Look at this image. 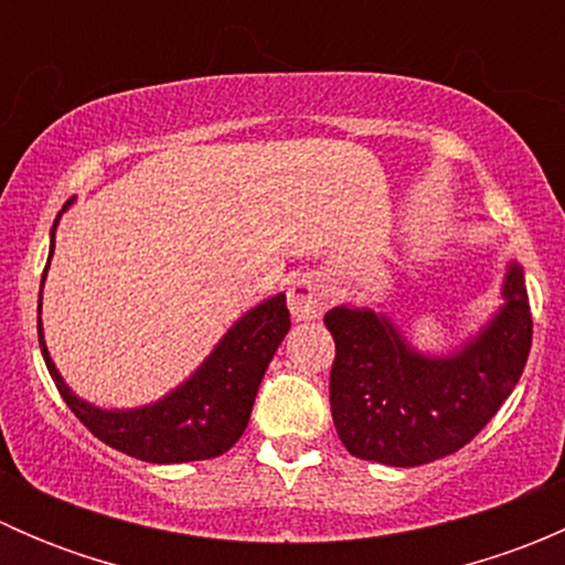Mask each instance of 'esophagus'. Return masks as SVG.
Wrapping results in <instances>:
<instances>
[{
    "instance_id": "esophagus-1",
    "label": "esophagus",
    "mask_w": 565,
    "mask_h": 565,
    "mask_svg": "<svg viewBox=\"0 0 565 565\" xmlns=\"http://www.w3.org/2000/svg\"><path fill=\"white\" fill-rule=\"evenodd\" d=\"M289 311L298 322H311V319L322 317V311L328 309L330 303V289L324 287L322 278L311 276H298L292 284H289Z\"/></svg>"
}]
</instances>
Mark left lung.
Returning <instances> with one entry per match:
<instances>
[{"instance_id":"8db88e82","label":"left lung","mask_w":565,"mask_h":565,"mask_svg":"<svg viewBox=\"0 0 565 565\" xmlns=\"http://www.w3.org/2000/svg\"><path fill=\"white\" fill-rule=\"evenodd\" d=\"M503 306L448 355L418 352L388 317L335 306L324 328L335 341L330 413L347 451L415 467L465 448L520 383L533 341L525 273L511 262Z\"/></svg>"}]
</instances>
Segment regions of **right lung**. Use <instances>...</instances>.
<instances>
[{
    "instance_id": "obj_1",
    "label": "right lung",
    "mask_w": 565,
    "mask_h": 565,
    "mask_svg": "<svg viewBox=\"0 0 565 565\" xmlns=\"http://www.w3.org/2000/svg\"><path fill=\"white\" fill-rule=\"evenodd\" d=\"M54 230H51V254H54ZM45 273H49V265L43 270V281ZM287 330V295L267 298L265 303L254 306L237 319L210 352L207 361L172 393L145 407L100 409L67 388L51 361L49 347L43 341V322L38 317L40 352L67 407L106 446L134 459L152 461V465L213 459L230 451L246 431L267 363L273 361Z\"/></svg>"
}]
</instances>
